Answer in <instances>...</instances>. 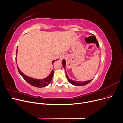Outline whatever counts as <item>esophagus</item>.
<instances>
[{
  "mask_svg": "<svg viewBox=\"0 0 123 123\" xmlns=\"http://www.w3.org/2000/svg\"><path fill=\"white\" fill-rule=\"evenodd\" d=\"M65 57V55L64 54H62L60 56V57H59V59H60L61 61H62L63 59H64V58Z\"/></svg>",
  "mask_w": 123,
  "mask_h": 123,
  "instance_id": "obj_1",
  "label": "esophagus"
}]
</instances>
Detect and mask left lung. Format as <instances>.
Instances as JSON below:
<instances>
[{
    "mask_svg": "<svg viewBox=\"0 0 123 123\" xmlns=\"http://www.w3.org/2000/svg\"><path fill=\"white\" fill-rule=\"evenodd\" d=\"M62 66H63V67H64V69H65V70L66 61H65V59H63L62 62ZM65 72H66V77H67V79H68V81H69V82H70L71 84H73V85H75V86H81L86 85H87V84H88V83H90V81L93 80V79H92V80H88V81H83V82H80H80H79V81H74V80H72L71 79H69L68 76L67 75V73H66V70H65Z\"/></svg>",
    "mask_w": 123,
    "mask_h": 123,
    "instance_id": "8db88e82",
    "label": "left lung"
}]
</instances>
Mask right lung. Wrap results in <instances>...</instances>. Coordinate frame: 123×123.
I'll list each match as a JSON object with an SVG mask.
<instances>
[{
    "instance_id": "right-lung-1",
    "label": "right lung",
    "mask_w": 123,
    "mask_h": 123,
    "mask_svg": "<svg viewBox=\"0 0 123 123\" xmlns=\"http://www.w3.org/2000/svg\"><path fill=\"white\" fill-rule=\"evenodd\" d=\"M17 51H16V55H17ZM57 60H58V59H57ZM54 61H52V64ZM17 67L18 71H19L20 74L21 75V76L24 78V80L25 81H27L29 84H30L32 86H34L35 87L42 88V87H44L46 86H47L50 83L53 76L54 71L53 70H52V71L51 73L50 74V75L47 77H46V79H42V80L34 79H33V78L25 75V74H24V73L20 72V70L19 69V68H18V66H17Z\"/></svg>"
}]
</instances>
